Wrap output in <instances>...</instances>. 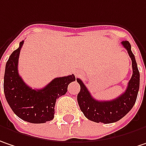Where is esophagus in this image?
<instances>
[{
  "label": "esophagus",
  "mask_w": 146,
  "mask_h": 146,
  "mask_svg": "<svg viewBox=\"0 0 146 146\" xmlns=\"http://www.w3.org/2000/svg\"><path fill=\"white\" fill-rule=\"evenodd\" d=\"M76 74H77V73H76Z\"/></svg>",
  "instance_id": "obj_1"
}]
</instances>
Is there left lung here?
I'll use <instances>...</instances> for the list:
<instances>
[{
	"label": "left lung",
	"instance_id": "1",
	"mask_svg": "<svg viewBox=\"0 0 146 146\" xmlns=\"http://www.w3.org/2000/svg\"><path fill=\"white\" fill-rule=\"evenodd\" d=\"M127 50L132 62V76L124 92L116 99L111 101H98L94 99L81 79L77 78L80 85V92L78 94L79 107L88 120L104 124L113 123L124 117L133 107L137 98L140 88V73L135 56L131 52V44L125 40L121 42Z\"/></svg>",
	"mask_w": 146,
	"mask_h": 146
}]
</instances>
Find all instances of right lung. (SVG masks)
I'll return each mask as SVG.
<instances>
[{"label": "right lung", "instance_id": "add662e5", "mask_svg": "<svg viewBox=\"0 0 146 146\" xmlns=\"http://www.w3.org/2000/svg\"><path fill=\"white\" fill-rule=\"evenodd\" d=\"M11 54L5 64L4 92L5 99L14 113L30 123H44L54 117L56 99L64 95L70 82L75 81L72 74L56 78L41 89H32L25 83L18 73V61L21 47Z\"/></svg>", "mask_w": 146, "mask_h": 146}]
</instances>
